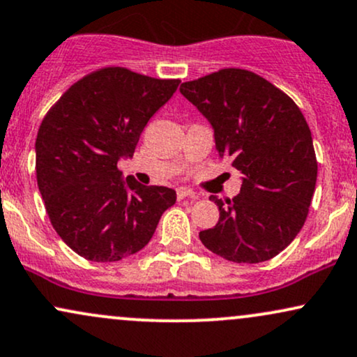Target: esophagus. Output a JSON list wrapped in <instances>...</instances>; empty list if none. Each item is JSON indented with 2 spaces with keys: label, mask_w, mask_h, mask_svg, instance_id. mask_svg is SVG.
I'll return each mask as SVG.
<instances>
[{
  "label": "esophagus",
  "mask_w": 357,
  "mask_h": 357,
  "mask_svg": "<svg viewBox=\"0 0 357 357\" xmlns=\"http://www.w3.org/2000/svg\"><path fill=\"white\" fill-rule=\"evenodd\" d=\"M176 196H178L179 201L186 199V197H190V199H192V201L197 199V196L195 195V192H192L191 190H188V188H179V190L176 191Z\"/></svg>",
  "instance_id": "1"
}]
</instances>
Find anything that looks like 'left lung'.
<instances>
[{"label":"left lung","mask_w":357,"mask_h":357,"mask_svg":"<svg viewBox=\"0 0 357 357\" xmlns=\"http://www.w3.org/2000/svg\"><path fill=\"white\" fill-rule=\"evenodd\" d=\"M179 91L214 128L221 160L243 173L241 192L221 201L220 220L201 243L233 263H263L289 246L306 221L317 161L306 118L263 76L225 68Z\"/></svg>","instance_id":"8db88e82"}]
</instances>
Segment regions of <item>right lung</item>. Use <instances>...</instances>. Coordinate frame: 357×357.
I'll return each instance as SVG.
<instances>
[{
  "mask_svg": "<svg viewBox=\"0 0 357 357\" xmlns=\"http://www.w3.org/2000/svg\"><path fill=\"white\" fill-rule=\"evenodd\" d=\"M181 81L108 66L76 81L51 106L36 136V179L51 225L76 255L113 263L141 251L176 191L123 181L151 116Z\"/></svg>",
  "mask_w": 357,
  "mask_h": 357,
  "instance_id": "right-lung-1",
  "label": "right lung"
}]
</instances>
